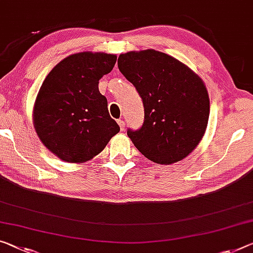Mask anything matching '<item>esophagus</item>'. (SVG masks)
<instances>
[{"mask_svg": "<svg viewBox=\"0 0 253 253\" xmlns=\"http://www.w3.org/2000/svg\"><path fill=\"white\" fill-rule=\"evenodd\" d=\"M118 123H119V126H120V129H121L122 131L126 129V123H124V121L122 119H120V120H118Z\"/></svg>", "mask_w": 253, "mask_h": 253, "instance_id": "34e87169", "label": "esophagus"}]
</instances>
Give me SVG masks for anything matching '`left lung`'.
Here are the masks:
<instances>
[{"label": "left lung", "mask_w": 253, "mask_h": 253, "mask_svg": "<svg viewBox=\"0 0 253 253\" xmlns=\"http://www.w3.org/2000/svg\"><path fill=\"white\" fill-rule=\"evenodd\" d=\"M118 65L145 108L142 126L126 131L137 149L165 165L188 156L208 123L209 96L203 80L180 61L155 49L121 54Z\"/></svg>", "instance_id": "obj_1"}]
</instances>
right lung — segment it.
Returning a JSON list of instances; mask_svg holds the SVG:
<instances>
[{
    "instance_id": "add662e5",
    "label": "right lung",
    "mask_w": 253,
    "mask_h": 253,
    "mask_svg": "<svg viewBox=\"0 0 253 253\" xmlns=\"http://www.w3.org/2000/svg\"><path fill=\"white\" fill-rule=\"evenodd\" d=\"M115 62L113 54H73L45 78L35 102L34 126L42 142L63 161H89L120 131L98 89Z\"/></svg>"
}]
</instances>
